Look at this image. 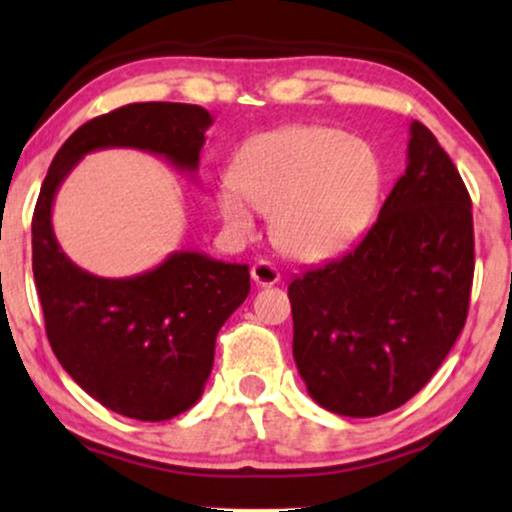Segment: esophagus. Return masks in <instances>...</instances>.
Masks as SVG:
<instances>
[{
  "instance_id": "esophagus-1",
  "label": "esophagus",
  "mask_w": 512,
  "mask_h": 512,
  "mask_svg": "<svg viewBox=\"0 0 512 512\" xmlns=\"http://www.w3.org/2000/svg\"><path fill=\"white\" fill-rule=\"evenodd\" d=\"M251 280L261 284V287H270V284L280 282V270L268 261H258L254 263V268H251Z\"/></svg>"
}]
</instances>
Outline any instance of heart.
<instances>
[{"label": "heart", "mask_w": 512, "mask_h": 512, "mask_svg": "<svg viewBox=\"0 0 512 512\" xmlns=\"http://www.w3.org/2000/svg\"><path fill=\"white\" fill-rule=\"evenodd\" d=\"M386 171L374 145L320 124H289L251 136L237 150L218 211L235 237L272 216L277 247L298 261L350 249L374 221Z\"/></svg>", "instance_id": "obj_1"}]
</instances>
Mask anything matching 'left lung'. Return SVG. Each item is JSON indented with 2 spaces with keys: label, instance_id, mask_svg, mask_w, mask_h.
Instances as JSON below:
<instances>
[{
  "label": "left lung",
  "instance_id": "1",
  "mask_svg": "<svg viewBox=\"0 0 512 512\" xmlns=\"http://www.w3.org/2000/svg\"><path fill=\"white\" fill-rule=\"evenodd\" d=\"M470 209L454 162L430 129L411 122L407 169L378 221L348 254L289 284L294 360L320 407L381 416L440 369L468 317Z\"/></svg>",
  "mask_w": 512,
  "mask_h": 512
}]
</instances>
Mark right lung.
I'll use <instances>...</instances> for the list:
<instances>
[{
    "mask_svg": "<svg viewBox=\"0 0 512 512\" xmlns=\"http://www.w3.org/2000/svg\"><path fill=\"white\" fill-rule=\"evenodd\" d=\"M214 117L188 103H131L72 134L53 157L32 216V272L46 336L61 367L103 407L169 421L204 393L218 329L249 294V265L174 251L134 277H98L61 249L51 214L84 155L134 148L197 176Z\"/></svg>",
    "mask_w": 512,
    "mask_h": 512,
    "instance_id": "right-lung-1",
    "label": "right lung"
}]
</instances>
